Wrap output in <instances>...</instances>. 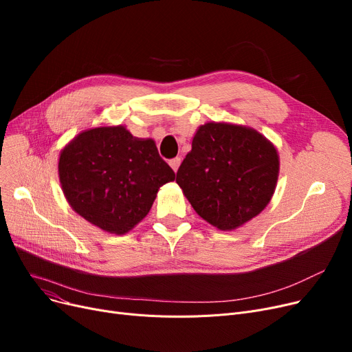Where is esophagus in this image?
Returning a JSON list of instances; mask_svg holds the SVG:
<instances>
[{"label":"esophagus","mask_w":352,"mask_h":352,"mask_svg":"<svg viewBox=\"0 0 352 352\" xmlns=\"http://www.w3.org/2000/svg\"><path fill=\"white\" fill-rule=\"evenodd\" d=\"M179 164H181V158H179V157H175V158L170 160V165H171V168H173L175 173H177V170H178Z\"/></svg>","instance_id":"34e87169"}]
</instances>
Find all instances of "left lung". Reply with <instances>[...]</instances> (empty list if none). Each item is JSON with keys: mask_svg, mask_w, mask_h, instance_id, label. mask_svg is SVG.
<instances>
[{"mask_svg": "<svg viewBox=\"0 0 352 352\" xmlns=\"http://www.w3.org/2000/svg\"><path fill=\"white\" fill-rule=\"evenodd\" d=\"M278 171L276 148L255 129L207 122L197 129L175 181L202 219L231 231L268 206Z\"/></svg>", "mask_w": 352, "mask_h": 352, "instance_id": "left-lung-1", "label": "left lung"}]
</instances>
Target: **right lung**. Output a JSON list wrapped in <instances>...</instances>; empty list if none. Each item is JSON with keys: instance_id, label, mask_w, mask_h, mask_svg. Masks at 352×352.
<instances>
[{"instance_id": "right-lung-1", "label": "right lung", "mask_w": 352, "mask_h": 352, "mask_svg": "<svg viewBox=\"0 0 352 352\" xmlns=\"http://www.w3.org/2000/svg\"><path fill=\"white\" fill-rule=\"evenodd\" d=\"M58 175L71 208L88 223L122 235L150 212L157 192L175 173L151 138L122 125L85 129L60 154Z\"/></svg>"}]
</instances>
